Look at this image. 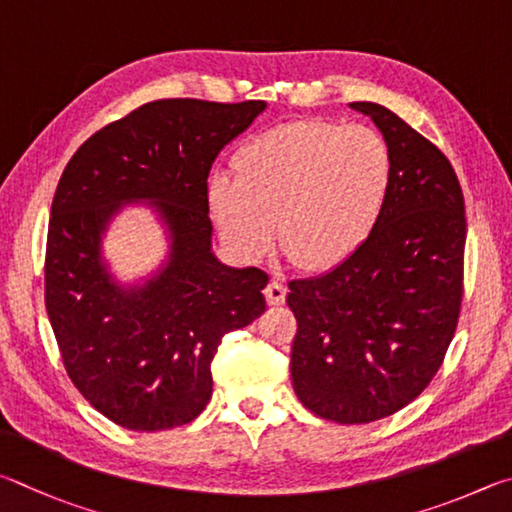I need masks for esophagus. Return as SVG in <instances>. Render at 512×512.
Returning <instances> with one entry per match:
<instances>
[{
  "label": "esophagus",
  "mask_w": 512,
  "mask_h": 512,
  "mask_svg": "<svg viewBox=\"0 0 512 512\" xmlns=\"http://www.w3.org/2000/svg\"><path fill=\"white\" fill-rule=\"evenodd\" d=\"M285 294H288V288H285L283 281L272 279L270 283H267L265 299L270 306H281V303H285Z\"/></svg>",
  "instance_id": "obj_1"
}]
</instances>
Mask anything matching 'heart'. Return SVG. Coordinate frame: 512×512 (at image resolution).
I'll return each mask as SVG.
<instances>
[{
	"label": "heart",
	"mask_w": 512,
	"mask_h": 512,
	"mask_svg": "<svg viewBox=\"0 0 512 512\" xmlns=\"http://www.w3.org/2000/svg\"><path fill=\"white\" fill-rule=\"evenodd\" d=\"M215 173L206 197L222 238L242 258L279 245L294 265L321 272L348 261L387 204L391 155L366 125L301 119L249 137Z\"/></svg>",
	"instance_id": "heart-1"
}]
</instances>
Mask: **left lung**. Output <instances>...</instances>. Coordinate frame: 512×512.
<instances>
[{"instance_id": "left-lung-1", "label": "left lung", "mask_w": 512, "mask_h": 512, "mask_svg": "<svg viewBox=\"0 0 512 512\" xmlns=\"http://www.w3.org/2000/svg\"><path fill=\"white\" fill-rule=\"evenodd\" d=\"M391 188L364 245L333 270L290 281L292 387L319 418L364 425L409 405L450 346L463 297L465 204L450 161L378 103Z\"/></svg>"}]
</instances>
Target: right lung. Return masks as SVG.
<instances>
[{
	"label": "right lung",
	"instance_id": "add662e5",
	"mask_svg": "<svg viewBox=\"0 0 512 512\" xmlns=\"http://www.w3.org/2000/svg\"><path fill=\"white\" fill-rule=\"evenodd\" d=\"M265 101L164 98L92 134L51 204L44 303L67 375L112 423L161 432L211 400L222 337L263 315L267 274L211 251L206 179L215 157ZM150 201L169 233L167 263L143 286H119L102 236L125 203Z\"/></svg>",
	"mask_w": 512,
	"mask_h": 512
}]
</instances>
